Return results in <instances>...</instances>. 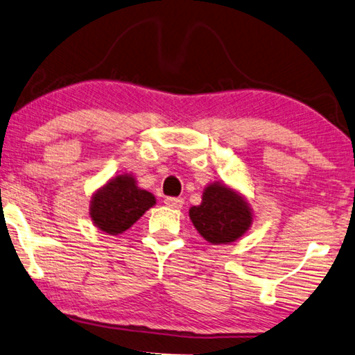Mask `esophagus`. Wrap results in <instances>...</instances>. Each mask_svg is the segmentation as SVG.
Wrapping results in <instances>:
<instances>
[{
	"mask_svg": "<svg viewBox=\"0 0 355 355\" xmlns=\"http://www.w3.org/2000/svg\"><path fill=\"white\" fill-rule=\"evenodd\" d=\"M165 205L171 209H181L184 205V200L182 198H173V196H168L165 198Z\"/></svg>",
	"mask_w": 355,
	"mask_h": 355,
	"instance_id": "obj_1",
	"label": "esophagus"
}]
</instances>
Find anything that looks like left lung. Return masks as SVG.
I'll return each mask as SVG.
<instances>
[{"instance_id": "1", "label": "left lung", "mask_w": 355, "mask_h": 355, "mask_svg": "<svg viewBox=\"0 0 355 355\" xmlns=\"http://www.w3.org/2000/svg\"><path fill=\"white\" fill-rule=\"evenodd\" d=\"M189 216L196 231L214 245L236 242L253 223L252 207L243 195L222 182L209 184L201 205L190 207Z\"/></svg>"}]
</instances>
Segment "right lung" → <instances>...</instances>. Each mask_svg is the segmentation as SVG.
Masks as SVG:
<instances>
[{"mask_svg": "<svg viewBox=\"0 0 355 355\" xmlns=\"http://www.w3.org/2000/svg\"><path fill=\"white\" fill-rule=\"evenodd\" d=\"M155 205V196L139 189L132 174H119L92 195V223L107 234H121Z\"/></svg>", "mask_w": 355, "mask_h": 355, "instance_id": "add662e5", "label": "right lung"}]
</instances>
